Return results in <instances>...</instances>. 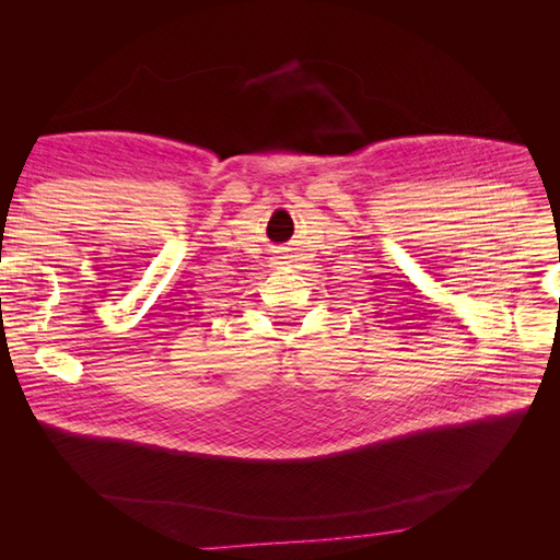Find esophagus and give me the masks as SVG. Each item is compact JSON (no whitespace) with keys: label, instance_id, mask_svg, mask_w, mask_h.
I'll return each instance as SVG.
<instances>
[{"label":"esophagus","instance_id":"esophagus-1","mask_svg":"<svg viewBox=\"0 0 560 560\" xmlns=\"http://www.w3.org/2000/svg\"><path fill=\"white\" fill-rule=\"evenodd\" d=\"M276 259H290V257H284V254H282V257H276Z\"/></svg>","mask_w":560,"mask_h":560}]
</instances>
